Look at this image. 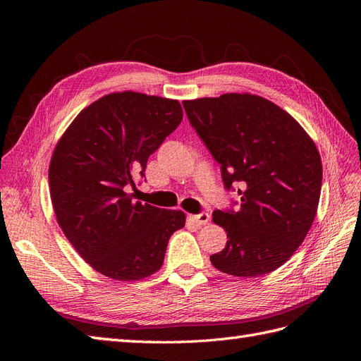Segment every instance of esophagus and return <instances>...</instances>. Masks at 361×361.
Listing matches in <instances>:
<instances>
[{
    "instance_id": "esophagus-1",
    "label": "esophagus",
    "mask_w": 361,
    "mask_h": 361,
    "mask_svg": "<svg viewBox=\"0 0 361 361\" xmlns=\"http://www.w3.org/2000/svg\"><path fill=\"white\" fill-rule=\"evenodd\" d=\"M209 218H211V215L207 212H202V214H197V215H190V220L197 226H203L206 223H209Z\"/></svg>"
}]
</instances>
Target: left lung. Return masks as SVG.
<instances>
[{
	"instance_id": "obj_1",
	"label": "left lung",
	"mask_w": 361,
	"mask_h": 361,
	"mask_svg": "<svg viewBox=\"0 0 361 361\" xmlns=\"http://www.w3.org/2000/svg\"><path fill=\"white\" fill-rule=\"evenodd\" d=\"M224 188L241 202L214 211L228 241L211 256L224 274L259 277L280 268L307 236L318 211L322 162L313 140L289 113L250 93L183 101Z\"/></svg>"
}]
</instances>
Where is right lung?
Listing matches in <instances>:
<instances>
[{"label":"right lung","mask_w":361,"mask_h":361,"mask_svg":"<svg viewBox=\"0 0 361 361\" xmlns=\"http://www.w3.org/2000/svg\"><path fill=\"white\" fill-rule=\"evenodd\" d=\"M178 101L111 93L75 117L49 164L57 223L78 255L101 274L134 281L157 272L182 211L134 202L126 187L145 178L147 158L182 122Z\"/></svg>","instance_id":"1"}]
</instances>
